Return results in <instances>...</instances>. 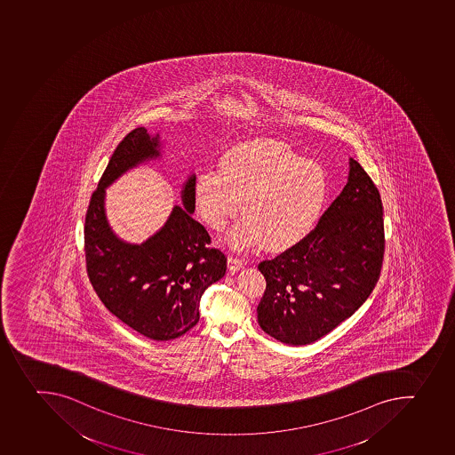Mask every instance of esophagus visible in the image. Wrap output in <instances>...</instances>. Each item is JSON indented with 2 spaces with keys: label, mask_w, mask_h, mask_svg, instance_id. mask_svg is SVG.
<instances>
[{
  "label": "esophagus",
  "mask_w": 455,
  "mask_h": 455,
  "mask_svg": "<svg viewBox=\"0 0 455 455\" xmlns=\"http://www.w3.org/2000/svg\"><path fill=\"white\" fill-rule=\"evenodd\" d=\"M228 266H229L230 271H239L242 267H243V261L238 257H234V255H230L229 259H228Z\"/></svg>",
  "instance_id": "34e87169"
}]
</instances>
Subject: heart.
<instances>
[{
	"label": "heart",
	"instance_id": "1",
	"mask_svg": "<svg viewBox=\"0 0 455 455\" xmlns=\"http://www.w3.org/2000/svg\"><path fill=\"white\" fill-rule=\"evenodd\" d=\"M196 204L214 230H230L234 248L264 243L270 251L296 245L315 228L327 204L330 185L323 166L305 160L279 141H251L223 156L220 169H203L196 180Z\"/></svg>",
	"mask_w": 455,
	"mask_h": 455
}]
</instances>
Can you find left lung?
I'll return each instance as SVG.
<instances>
[{"label": "left lung", "mask_w": 455, "mask_h": 455, "mask_svg": "<svg viewBox=\"0 0 455 455\" xmlns=\"http://www.w3.org/2000/svg\"><path fill=\"white\" fill-rule=\"evenodd\" d=\"M348 164L347 184L315 229L259 264L267 282L257 307L259 327L282 343L320 340L361 307L381 275V196L356 160Z\"/></svg>", "instance_id": "obj_1"}]
</instances>
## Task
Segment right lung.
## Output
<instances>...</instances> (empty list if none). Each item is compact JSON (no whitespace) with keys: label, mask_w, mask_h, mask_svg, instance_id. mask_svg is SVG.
Instances as JSON below:
<instances>
[{"label":"right lung","mask_w":455,"mask_h":455,"mask_svg":"<svg viewBox=\"0 0 455 455\" xmlns=\"http://www.w3.org/2000/svg\"><path fill=\"white\" fill-rule=\"evenodd\" d=\"M160 157V135L135 128L115 148L91 198L84 225L89 279L118 320L156 341L182 336L200 320L205 289L226 273V257L209 248L210 235L194 220L196 175H189L168 220L141 243L119 239L108 223L105 189L130 169Z\"/></svg>","instance_id":"1"}]
</instances>
